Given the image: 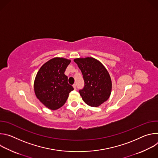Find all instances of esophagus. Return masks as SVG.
<instances>
[{
    "mask_svg": "<svg viewBox=\"0 0 158 158\" xmlns=\"http://www.w3.org/2000/svg\"><path fill=\"white\" fill-rule=\"evenodd\" d=\"M73 87H74V89H76V84H74L73 85Z\"/></svg>",
    "mask_w": 158,
    "mask_h": 158,
    "instance_id": "34e87169",
    "label": "esophagus"
}]
</instances>
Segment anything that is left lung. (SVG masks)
I'll list each match as a JSON object with an SVG mask.
<instances>
[{"instance_id":"1","label":"left lung","mask_w":158,"mask_h":158,"mask_svg":"<svg viewBox=\"0 0 158 158\" xmlns=\"http://www.w3.org/2000/svg\"><path fill=\"white\" fill-rule=\"evenodd\" d=\"M74 61L81 69L84 81V87L79 91L82 100L89 106H99L111 93L109 73L101 62L93 57L77 58Z\"/></svg>"}]
</instances>
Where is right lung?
Instances as JSON below:
<instances>
[{
	"mask_svg": "<svg viewBox=\"0 0 158 158\" xmlns=\"http://www.w3.org/2000/svg\"><path fill=\"white\" fill-rule=\"evenodd\" d=\"M71 60L62 57L53 58L43 64L34 81L37 98L48 108L56 110L62 107L73 91L64 74Z\"/></svg>",
	"mask_w": 158,
	"mask_h": 158,
	"instance_id": "1",
	"label": "right lung"
}]
</instances>
